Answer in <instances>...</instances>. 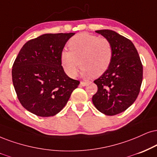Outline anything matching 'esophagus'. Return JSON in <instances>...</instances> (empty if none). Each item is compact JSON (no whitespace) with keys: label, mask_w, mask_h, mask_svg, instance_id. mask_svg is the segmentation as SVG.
Here are the masks:
<instances>
[{"label":"esophagus","mask_w":157,"mask_h":157,"mask_svg":"<svg viewBox=\"0 0 157 157\" xmlns=\"http://www.w3.org/2000/svg\"><path fill=\"white\" fill-rule=\"evenodd\" d=\"M80 84H81V86H86V85L88 84V82H81Z\"/></svg>","instance_id":"esophagus-1"}]
</instances>
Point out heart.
I'll return each mask as SVG.
<instances>
[{
	"label": "heart",
	"instance_id": "1",
	"mask_svg": "<svg viewBox=\"0 0 157 157\" xmlns=\"http://www.w3.org/2000/svg\"><path fill=\"white\" fill-rule=\"evenodd\" d=\"M67 45L70 51L61 52L60 60L69 76L77 75L79 65L86 76H100L111 65L113 51L108 38L81 33L70 38Z\"/></svg>",
	"mask_w": 157,
	"mask_h": 157
}]
</instances>
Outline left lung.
I'll list each match as a JSON object with an SVG mask.
<instances>
[{"label": "left lung", "mask_w": 157, "mask_h": 157, "mask_svg": "<svg viewBox=\"0 0 157 157\" xmlns=\"http://www.w3.org/2000/svg\"><path fill=\"white\" fill-rule=\"evenodd\" d=\"M111 41L113 59L110 67L94 81L98 92L92 97L97 109L108 116L126 111L136 100L143 81V65L134 44L110 30H96Z\"/></svg>", "instance_id": "left-lung-1"}]
</instances>
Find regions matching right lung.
<instances>
[{"label":"right lung","mask_w":157,"mask_h":157,"mask_svg":"<svg viewBox=\"0 0 157 157\" xmlns=\"http://www.w3.org/2000/svg\"><path fill=\"white\" fill-rule=\"evenodd\" d=\"M74 34L47 33L28 40L13 64L12 82L17 98L35 115H56L80 84L67 76L60 60L61 52Z\"/></svg>","instance_id":"obj_1"}]
</instances>
